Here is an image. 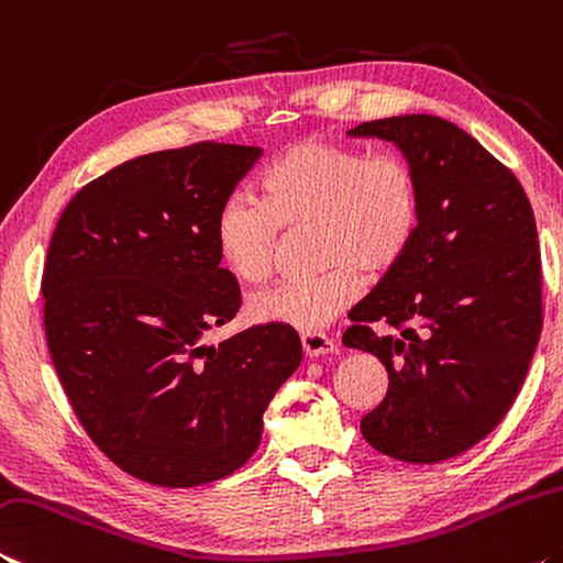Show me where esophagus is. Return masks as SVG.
<instances>
[{"instance_id": "esophagus-1", "label": "esophagus", "mask_w": 563, "mask_h": 563, "mask_svg": "<svg viewBox=\"0 0 563 563\" xmlns=\"http://www.w3.org/2000/svg\"><path fill=\"white\" fill-rule=\"evenodd\" d=\"M301 346H303V354H307L309 358H319V356H327V354H334L336 352L334 339H329L327 334H321V331L301 334Z\"/></svg>"}]
</instances>
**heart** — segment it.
<instances>
[{
	"label": "heart",
	"mask_w": 563,
	"mask_h": 563,
	"mask_svg": "<svg viewBox=\"0 0 563 563\" xmlns=\"http://www.w3.org/2000/svg\"><path fill=\"white\" fill-rule=\"evenodd\" d=\"M419 214V179L399 156L303 140L266 167L262 201L242 195L221 201L214 246L236 282L262 284L276 266L282 229L314 227L327 272L256 294L246 317L256 324L317 331L356 301L358 269L379 276L404 260Z\"/></svg>",
	"instance_id": "heart-1"
}]
</instances>
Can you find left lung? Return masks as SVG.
Masks as SVG:
<instances>
[{
	"label": "left lung",
	"instance_id": "obj_1",
	"mask_svg": "<svg viewBox=\"0 0 563 563\" xmlns=\"http://www.w3.org/2000/svg\"><path fill=\"white\" fill-rule=\"evenodd\" d=\"M346 134L391 142L421 195L409 252L352 309L356 324L342 336L389 374L362 434L399 462H444L489 434L527 379L541 336L537 219L519 179L446 119L401 114Z\"/></svg>",
	"mask_w": 563,
	"mask_h": 563
}]
</instances>
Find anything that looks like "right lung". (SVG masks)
<instances>
[{
    "label": "right lung",
    "instance_id": "obj_1",
    "mask_svg": "<svg viewBox=\"0 0 563 563\" xmlns=\"http://www.w3.org/2000/svg\"><path fill=\"white\" fill-rule=\"evenodd\" d=\"M262 152L201 142L136 156L77 191L52 234L54 368L91 441L142 482L189 489L244 466L301 364L299 334L282 324L207 344L239 311L217 211Z\"/></svg>",
    "mask_w": 563,
    "mask_h": 563
}]
</instances>
